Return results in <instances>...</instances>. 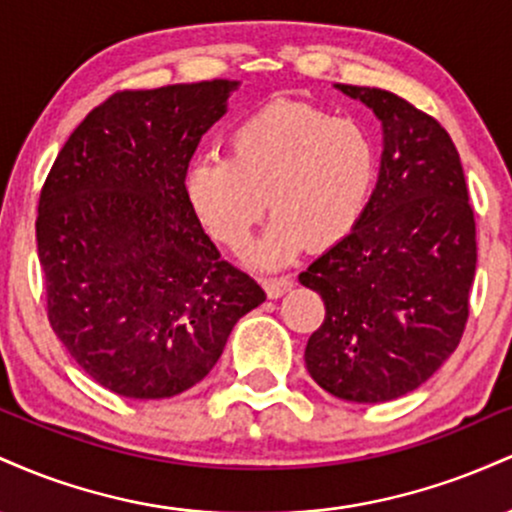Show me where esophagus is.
Returning a JSON list of instances; mask_svg holds the SVG:
<instances>
[{
    "instance_id": "34e87169",
    "label": "esophagus",
    "mask_w": 512,
    "mask_h": 512,
    "mask_svg": "<svg viewBox=\"0 0 512 512\" xmlns=\"http://www.w3.org/2000/svg\"><path fill=\"white\" fill-rule=\"evenodd\" d=\"M291 289H293L291 276H274V279H264V291H267L269 298H281Z\"/></svg>"
}]
</instances>
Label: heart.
<instances>
[{"mask_svg":"<svg viewBox=\"0 0 512 512\" xmlns=\"http://www.w3.org/2000/svg\"><path fill=\"white\" fill-rule=\"evenodd\" d=\"M375 178L378 146L361 122L308 103L276 101L233 127L228 156L197 158L187 168L185 195L209 236L231 250L243 248L264 209H272L248 257L274 269L308 240L330 248L349 236Z\"/></svg>","mask_w":512,"mask_h":512,"instance_id":"obj_1","label":"heart"}]
</instances>
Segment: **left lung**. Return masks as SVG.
Returning <instances> with one entry per match:
<instances>
[{"instance_id":"8db88e82","label":"left lung","mask_w":512,"mask_h":512,"mask_svg":"<svg viewBox=\"0 0 512 512\" xmlns=\"http://www.w3.org/2000/svg\"><path fill=\"white\" fill-rule=\"evenodd\" d=\"M380 120L378 182L361 221L301 272L325 301L305 368L330 395L390 402L426 383L460 344L477 228L450 134L383 88L334 84Z\"/></svg>"}]
</instances>
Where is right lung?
<instances>
[{"instance_id": "add662e5", "label": "right lung", "mask_w": 512, "mask_h": 512, "mask_svg": "<svg viewBox=\"0 0 512 512\" xmlns=\"http://www.w3.org/2000/svg\"><path fill=\"white\" fill-rule=\"evenodd\" d=\"M240 81L125 91L98 105L40 192L38 257L50 325L81 368L129 399H166L216 366L236 322L264 303L185 195L199 139Z\"/></svg>"}]
</instances>
